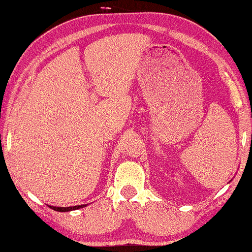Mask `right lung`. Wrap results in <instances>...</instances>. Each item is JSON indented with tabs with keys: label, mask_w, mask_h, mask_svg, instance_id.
<instances>
[{
	"label": "right lung",
	"mask_w": 252,
	"mask_h": 252,
	"mask_svg": "<svg viewBox=\"0 0 252 252\" xmlns=\"http://www.w3.org/2000/svg\"><path fill=\"white\" fill-rule=\"evenodd\" d=\"M88 204H80V205H74V207H52V205H49V208L52 209V210L55 211H59V212H68V211H72V210H77V209H81V208H84L87 207Z\"/></svg>",
	"instance_id": "right-lung-1"
}]
</instances>
